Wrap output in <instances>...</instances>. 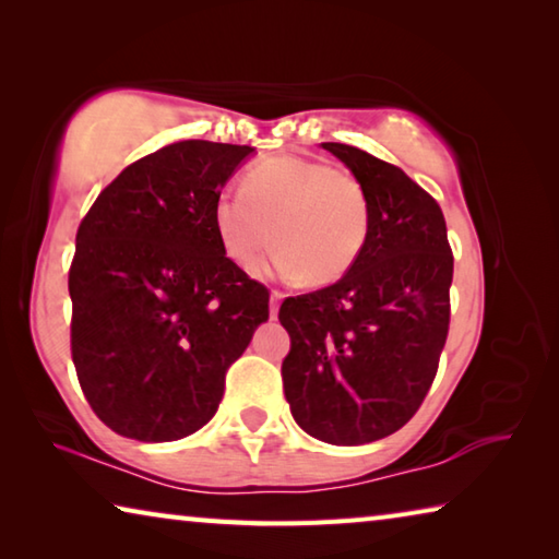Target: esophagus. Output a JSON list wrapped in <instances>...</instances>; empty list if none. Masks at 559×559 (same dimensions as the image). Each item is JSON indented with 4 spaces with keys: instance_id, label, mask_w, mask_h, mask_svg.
I'll return each mask as SVG.
<instances>
[{
    "instance_id": "1",
    "label": "esophagus",
    "mask_w": 559,
    "mask_h": 559,
    "mask_svg": "<svg viewBox=\"0 0 559 559\" xmlns=\"http://www.w3.org/2000/svg\"><path fill=\"white\" fill-rule=\"evenodd\" d=\"M283 300V293L281 290H273L271 293V318L278 316V302Z\"/></svg>"
}]
</instances>
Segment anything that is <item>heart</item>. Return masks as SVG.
Masks as SVG:
<instances>
[{
    "mask_svg": "<svg viewBox=\"0 0 559 559\" xmlns=\"http://www.w3.org/2000/svg\"><path fill=\"white\" fill-rule=\"evenodd\" d=\"M214 229L226 257L259 266L271 249L273 273L325 286L343 278L365 249L370 204L359 179L320 159L269 157L241 179V192L214 204Z\"/></svg>",
    "mask_w": 559,
    "mask_h": 559,
    "instance_id": "b5f03b06",
    "label": "heart"
}]
</instances>
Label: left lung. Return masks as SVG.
Masks as SVG:
<instances>
[{
    "mask_svg": "<svg viewBox=\"0 0 559 559\" xmlns=\"http://www.w3.org/2000/svg\"><path fill=\"white\" fill-rule=\"evenodd\" d=\"M370 204L365 249L333 286L281 302L283 392L298 427L335 447L400 431L419 409L449 335L453 253L437 200L365 150L323 143Z\"/></svg>",
    "mask_w": 559,
    "mask_h": 559,
    "instance_id": "8db88e82",
    "label": "left lung"
}]
</instances>
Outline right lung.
Listing matches in <instances>:
<instances>
[{"label": "right lung", "instance_id": "1", "mask_svg": "<svg viewBox=\"0 0 559 559\" xmlns=\"http://www.w3.org/2000/svg\"><path fill=\"white\" fill-rule=\"evenodd\" d=\"M249 145L182 140L128 165L75 234L71 357L98 419L120 437L202 429L226 370L269 320V288L226 257L214 204Z\"/></svg>", "mask_w": 559, "mask_h": 559}]
</instances>
